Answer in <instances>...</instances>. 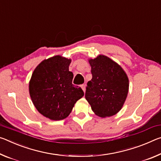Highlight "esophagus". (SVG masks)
Here are the masks:
<instances>
[{"label":"esophagus","mask_w":161,"mask_h":161,"mask_svg":"<svg viewBox=\"0 0 161 161\" xmlns=\"http://www.w3.org/2000/svg\"><path fill=\"white\" fill-rule=\"evenodd\" d=\"M81 88H82L83 91L85 92L86 91V85H84V84H83V85H81Z\"/></svg>","instance_id":"esophagus-1"}]
</instances>
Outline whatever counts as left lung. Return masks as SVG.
I'll list each match as a JSON object with an SVG mask.
<instances>
[{"mask_svg":"<svg viewBox=\"0 0 161 161\" xmlns=\"http://www.w3.org/2000/svg\"><path fill=\"white\" fill-rule=\"evenodd\" d=\"M91 80L87 83L86 99L93 111L101 117H110L122 108L128 92V78L116 63L104 56L89 60Z\"/></svg>","mask_w":161,"mask_h":161,"instance_id":"obj_1","label":"left lung"}]
</instances>
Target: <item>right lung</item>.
I'll list each match as a JSON object with an SVG mask.
<instances>
[{
	"instance_id": "add662e5",
	"label": "right lung",
	"mask_w": 161,
	"mask_h": 161,
	"mask_svg": "<svg viewBox=\"0 0 161 161\" xmlns=\"http://www.w3.org/2000/svg\"><path fill=\"white\" fill-rule=\"evenodd\" d=\"M70 59L60 56L43 60L34 70L29 92L38 112L51 120L68 116L76 101L84 96L80 87L72 83Z\"/></svg>"
}]
</instances>
